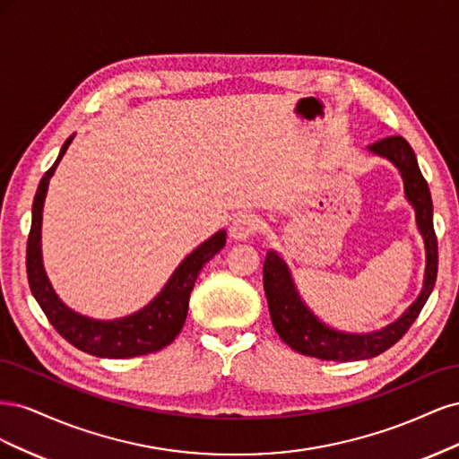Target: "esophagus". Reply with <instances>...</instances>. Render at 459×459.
Listing matches in <instances>:
<instances>
[{"label":"esophagus","mask_w":459,"mask_h":459,"mask_svg":"<svg viewBox=\"0 0 459 459\" xmlns=\"http://www.w3.org/2000/svg\"><path fill=\"white\" fill-rule=\"evenodd\" d=\"M260 228V220L251 212H241L233 218L230 235L235 241H247Z\"/></svg>","instance_id":"esophagus-1"}]
</instances>
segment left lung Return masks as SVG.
I'll list each match as a JSON object with an SVG mask.
<instances>
[{
	"mask_svg": "<svg viewBox=\"0 0 459 459\" xmlns=\"http://www.w3.org/2000/svg\"><path fill=\"white\" fill-rule=\"evenodd\" d=\"M375 155L391 160L402 179H404L406 199L415 211L418 230L425 243V275L420 297L411 307L402 314L396 322L373 333H346L337 331L312 314L304 304L295 287L293 275L285 260L275 251L266 253L264 260V290H266L272 324L285 344L290 349L319 359H335V362H351V359H368L388 351L394 342L406 335V331L418 319L429 295L433 293L438 270V245L433 228V201L425 178L420 170L418 159L410 143L402 135H391L369 145Z\"/></svg>",
	"mask_w": 459,
	"mask_h": 459,
	"instance_id": "1",
	"label": "left lung"
}]
</instances>
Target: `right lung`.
I'll use <instances>...</instances> for the list:
<instances>
[{
    "label": "right lung",
    "mask_w": 459,
    "mask_h": 459,
    "mask_svg": "<svg viewBox=\"0 0 459 459\" xmlns=\"http://www.w3.org/2000/svg\"><path fill=\"white\" fill-rule=\"evenodd\" d=\"M73 137L74 135L63 143L57 160L41 178L34 197L32 226L29 245H26V273H29L30 290L51 325L78 351L97 358H132L157 352L169 346L182 331L187 317L189 295L195 287L199 272L226 245V231L220 230L186 256L160 293L140 312L105 322V319H91L71 310L53 290L44 262H41V212H44L49 179Z\"/></svg>",
    "instance_id": "right-lung-1"
}]
</instances>
